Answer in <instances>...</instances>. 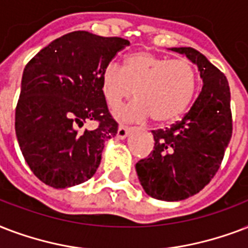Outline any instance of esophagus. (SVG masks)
<instances>
[{
  "label": "esophagus",
  "mask_w": 248,
  "mask_h": 248,
  "mask_svg": "<svg viewBox=\"0 0 248 248\" xmlns=\"http://www.w3.org/2000/svg\"><path fill=\"white\" fill-rule=\"evenodd\" d=\"M132 130L130 126H126V125H119L118 128V138L119 140H124V138L129 134V132Z\"/></svg>",
  "instance_id": "obj_1"
}]
</instances>
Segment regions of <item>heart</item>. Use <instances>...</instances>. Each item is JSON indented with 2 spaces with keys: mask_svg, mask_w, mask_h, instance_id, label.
<instances>
[{
  "mask_svg": "<svg viewBox=\"0 0 248 248\" xmlns=\"http://www.w3.org/2000/svg\"><path fill=\"white\" fill-rule=\"evenodd\" d=\"M197 86V68L189 59H170L149 50L129 54L124 67L108 63L101 75L103 97L112 108L129 99L136 90L137 99L116 111L124 122L150 116L158 124L174 122L187 110Z\"/></svg>",
  "mask_w": 248,
  "mask_h": 248,
  "instance_id": "obj_1",
  "label": "heart"
}]
</instances>
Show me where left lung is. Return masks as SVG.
Returning <instances> with one entry per match:
<instances>
[{
    "label": "left lung",
    "mask_w": 248,
    "mask_h": 248,
    "mask_svg": "<svg viewBox=\"0 0 248 248\" xmlns=\"http://www.w3.org/2000/svg\"><path fill=\"white\" fill-rule=\"evenodd\" d=\"M170 50L197 64L202 92L181 122L153 130L154 150L136 164V170L147 195L177 202L210 184L221 166L233 125L225 75L193 47Z\"/></svg>",
    "instance_id": "1"
}]
</instances>
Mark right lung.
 <instances>
[{"mask_svg": "<svg viewBox=\"0 0 248 248\" xmlns=\"http://www.w3.org/2000/svg\"><path fill=\"white\" fill-rule=\"evenodd\" d=\"M122 37L75 31L38 51L23 71L15 110V133L22 154L44 184L66 189L93 177L105 142L118 133L107 108L101 75ZM97 121L93 130L83 126Z\"/></svg>", "mask_w": 248, "mask_h": 248, "instance_id": "1", "label": "right lung"}]
</instances>
